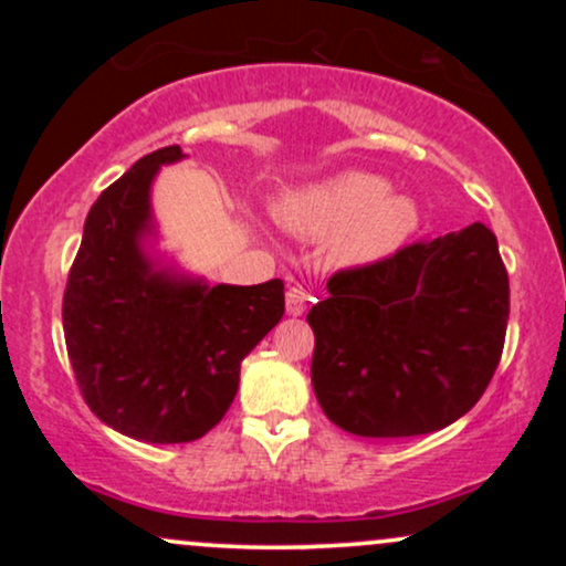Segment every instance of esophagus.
Here are the masks:
<instances>
[{
	"mask_svg": "<svg viewBox=\"0 0 566 566\" xmlns=\"http://www.w3.org/2000/svg\"><path fill=\"white\" fill-rule=\"evenodd\" d=\"M308 303H311V297L303 287H290L287 290V314L290 316H301L303 311L308 308Z\"/></svg>",
	"mask_w": 566,
	"mask_h": 566,
	"instance_id": "1",
	"label": "esophagus"
}]
</instances>
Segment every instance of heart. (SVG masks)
<instances>
[{"instance_id": "obj_1", "label": "heart", "mask_w": 566, "mask_h": 566, "mask_svg": "<svg viewBox=\"0 0 566 566\" xmlns=\"http://www.w3.org/2000/svg\"><path fill=\"white\" fill-rule=\"evenodd\" d=\"M391 186L373 172H340L303 188L279 205V218L303 233H335L346 263L388 255L418 229V207L407 197H388Z\"/></svg>"}]
</instances>
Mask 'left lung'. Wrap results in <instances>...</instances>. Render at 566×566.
Here are the masks:
<instances>
[{
	"label": "left lung",
	"mask_w": 566,
	"mask_h": 566,
	"mask_svg": "<svg viewBox=\"0 0 566 566\" xmlns=\"http://www.w3.org/2000/svg\"><path fill=\"white\" fill-rule=\"evenodd\" d=\"M308 311L316 399L356 437H420L482 399L509 327V271L484 223L335 271Z\"/></svg>",
	"instance_id": "8db88e82"
}]
</instances>
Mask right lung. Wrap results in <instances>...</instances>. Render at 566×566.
I'll return each mask as SVG.
<instances>
[{
    "label": "right lung",
    "mask_w": 566,
    "mask_h": 566,
    "mask_svg": "<svg viewBox=\"0 0 566 566\" xmlns=\"http://www.w3.org/2000/svg\"><path fill=\"white\" fill-rule=\"evenodd\" d=\"M180 146L146 154L84 220L63 292V335L82 399L114 431L146 444L205 437L229 412L239 365L284 314V282L201 287L154 274L138 237L148 188Z\"/></svg>",
    "instance_id": "1"
}]
</instances>
